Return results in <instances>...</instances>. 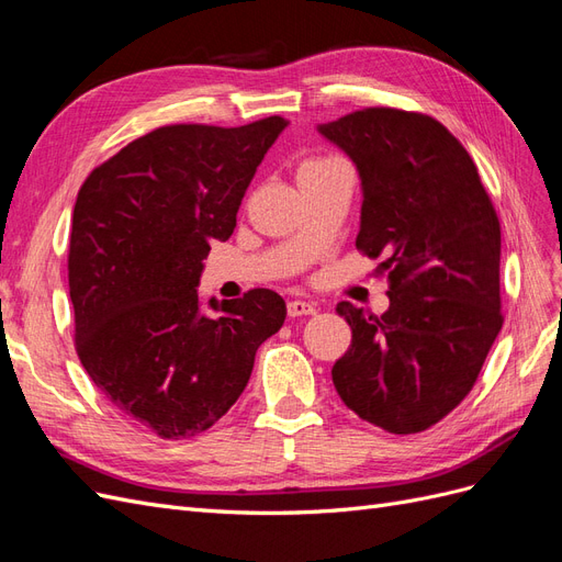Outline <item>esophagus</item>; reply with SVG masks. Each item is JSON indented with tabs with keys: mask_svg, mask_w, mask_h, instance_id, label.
Segmentation results:
<instances>
[{
	"mask_svg": "<svg viewBox=\"0 0 562 562\" xmlns=\"http://www.w3.org/2000/svg\"><path fill=\"white\" fill-rule=\"evenodd\" d=\"M312 314H316L314 304L304 302V300H291V302H288V316H291V318H295V316H312Z\"/></svg>",
	"mask_w": 562,
	"mask_h": 562,
	"instance_id": "1",
	"label": "esophagus"
}]
</instances>
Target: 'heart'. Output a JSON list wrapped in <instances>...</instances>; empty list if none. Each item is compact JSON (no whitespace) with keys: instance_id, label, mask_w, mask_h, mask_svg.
<instances>
[{"instance_id":"b5f03b06","label":"heart","mask_w":562,"mask_h":562,"mask_svg":"<svg viewBox=\"0 0 562 562\" xmlns=\"http://www.w3.org/2000/svg\"><path fill=\"white\" fill-rule=\"evenodd\" d=\"M335 164H339V161H335V159H312L307 164H302L300 173H304V171H318V168H330Z\"/></svg>"}]
</instances>
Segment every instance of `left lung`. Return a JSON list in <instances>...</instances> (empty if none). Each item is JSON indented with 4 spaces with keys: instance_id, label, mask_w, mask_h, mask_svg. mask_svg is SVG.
Instances as JSON below:
<instances>
[{
    "instance_id": "obj_1",
    "label": "left lung",
    "mask_w": 562,
    "mask_h": 562,
    "mask_svg": "<svg viewBox=\"0 0 562 562\" xmlns=\"http://www.w3.org/2000/svg\"><path fill=\"white\" fill-rule=\"evenodd\" d=\"M363 184L356 248L380 258L389 310L337 312L351 347L333 366L339 398L389 434H419L467 398L502 330V229L464 145L422 112L363 108L318 128Z\"/></svg>"
}]
</instances>
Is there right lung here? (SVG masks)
Here are the masks:
<instances>
[{
  "label": "right lung",
  "mask_w": 562,
  "mask_h": 562,
  "mask_svg": "<svg viewBox=\"0 0 562 562\" xmlns=\"http://www.w3.org/2000/svg\"><path fill=\"white\" fill-rule=\"evenodd\" d=\"M171 124L95 166L67 252L75 349L105 398L166 440L211 429L246 389L285 302L252 288L201 312V260L227 241L248 184L285 128Z\"/></svg>",
  "instance_id": "1"
}]
</instances>
